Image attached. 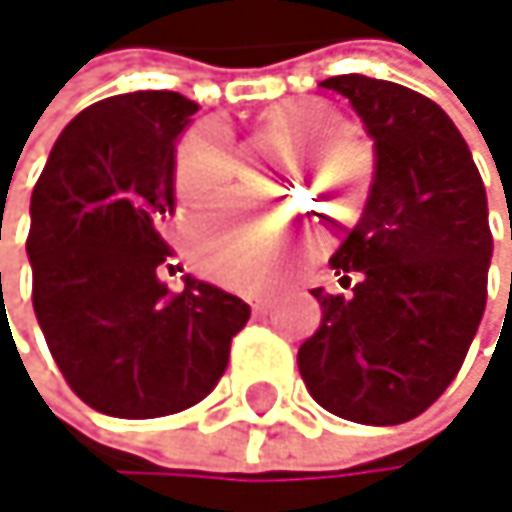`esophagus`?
I'll list each match as a JSON object with an SVG mask.
<instances>
[{
    "mask_svg": "<svg viewBox=\"0 0 512 512\" xmlns=\"http://www.w3.org/2000/svg\"><path fill=\"white\" fill-rule=\"evenodd\" d=\"M270 306H273V303H270V297H254V300H251L254 315H267V312H270Z\"/></svg>",
    "mask_w": 512,
    "mask_h": 512,
    "instance_id": "34e87169",
    "label": "esophagus"
}]
</instances>
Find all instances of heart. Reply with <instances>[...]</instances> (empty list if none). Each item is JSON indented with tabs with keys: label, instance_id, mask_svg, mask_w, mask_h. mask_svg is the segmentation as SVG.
I'll return each instance as SVG.
<instances>
[{
	"label": "heart",
	"instance_id": "obj_1",
	"mask_svg": "<svg viewBox=\"0 0 512 512\" xmlns=\"http://www.w3.org/2000/svg\"><path fill=\"white\" fill-rule=\"evenodd\" d=\"M343 118L324 99H285L264 112V127L288 142H300V151L321 163L331 175H352L364 166V154L355 142L337 136ZM294 169L300 160L291 163ZM236 175V148L230 136L215 127H197L181 139L175 151V197L181 206H203L227 194ZM285 221L248 209L242 203L221 206L209 215L194 218L181 239L191 254L194 267L224 285L236 288H264L273 276V258Z\"/></svg>",
	"mask_w": 512,
	"mask_h": 512
}]
</instances>
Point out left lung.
Returning a JSON list of instances; mask_svg holds the SVG:
<instances>
[{"label": "left lung", "mask_w": 512, "mask_h": 512, "mask_svg": "<svg viewBox=\"0 0 512 512\" xmlns=\"http://www.w3.org/2000/svg\"><path fill=\"white\" fill-rule=\"evenodd\" d=\"M321 87L352 102L376 172L361 221L331 258L349 294L312 291L321 324L297 367L327 413L400 425L446 391L480 327L492 261L486 188L458 127L428 96L367 75Z\"/></svg>", "instance_id": "1"}]
</instances>
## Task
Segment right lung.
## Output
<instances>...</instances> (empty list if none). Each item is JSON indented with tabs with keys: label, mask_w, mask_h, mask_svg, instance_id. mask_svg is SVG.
<instances>
[{
	"label": "right lung",
	"mask_w": 512,
	"mask_h": 512,
	"mask_svg": "<svg viewBox=\"0 0 512 512\" xmlns=\"http://www.w3.org/2000/svg\"><path fill=\"white\" fill-rule=\"evenodd\" d=\"M197 102L172 90L108 96L75 115L29 200L32 309L69 388L118 419L181 413L218 385L251 309L157 267L175 212V139Z\"/></svg>",
	"instance_id": "obj_1"
}]
</instances>
